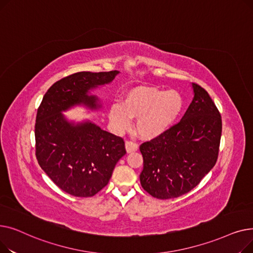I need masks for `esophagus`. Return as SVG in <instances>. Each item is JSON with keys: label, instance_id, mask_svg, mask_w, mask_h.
<instances>
[{"label": "esophagus", "instance_id": "esophagus-1", "mask_svg": "<svg viewBox=\"0 0 253 253\" xmlns=\"http://www.w3.org/2000/svg\"><path fill=\"white\" fill-rule=\"evenodd\" d=\"M125 148H126L127 153H132V152H135L138 150V145H137V143H135L133 141H126Z\"/></svg>", "mask_w": 253, "mask_h": 253}]
</instances>
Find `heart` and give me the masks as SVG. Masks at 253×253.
Segmentation results:
<instances>
[{
  "label": "heart",
  "mask_w": 253,
  "mask_h": 253,
  "mask_svg": "<svg viewBox=\"0 0 253 253\" xmlns=\"http://www.w3.org/2000/svg\"><path fill=\"white\" fill-rule=\"evenodd\" d=\"M184 108L177 91L137 86L125 92L121 105L112 104L109 115L114 126L123 130L136 119L135 129L145 140L160 137L175 124Z\"/></svg>",
  "instance_id": "b5f03b06"
}]
</instances>
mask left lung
I'll list each match as a JSON object with an SVG mask.
<instances>
[{
    "label": "left lung",
    "instance_id": "1",
    "mask_svg": "<svg viewBox=\"0 0 253 253\" xmlns=\"http://www.w3.org/2000/svg\"><path fill=\"white\" fill-rule=\"evenodd\" d=\"M194 97L180 121L160 137L143 142L141 187L157 199L189 193L216 163L221 117L207 91L192 84Z\"/></svg>",
    "mask_w": 253,
    "mask_h": 253
}]
</instances>
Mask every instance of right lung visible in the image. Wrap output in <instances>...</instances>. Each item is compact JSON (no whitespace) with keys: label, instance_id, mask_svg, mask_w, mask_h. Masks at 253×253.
Wrapping results in <instances>:
<instances>
[{"label":"right lung","instance_id":"right-lung-1","mask_svg":"<svg viewBox=\"0 0 253 253\" xmlns=\"http://www.w3.org/2000/svg\"><path fill=\"white\" fill-rule=\"evenodd\" d=\"M118 74L80 72L65 77L48 89L38 109V163L59 189L72 196L92 197L102 190L126 150L123 138L90 121H69L62 112L76 105L99 110V99L90 95V90L110 84Z\"/></svg>","mask_w":253,"mask_h":253}]
</instances>
